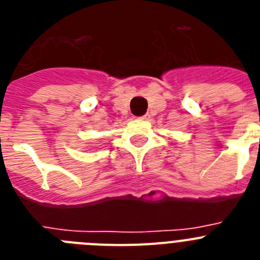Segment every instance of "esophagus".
I'll use <instances>...</instances> for the list:
<instances>
[{
	"instance_id": "obj_1",
	"label": "esophagus",
	"mask_w": 260,
	"mask_h": 260,
	"mask_svg": "<svg viewBox=\"0 0 260 260\" xmlns=\"http://www.w3.org/2000/svg\"><path fill=\"white\" fill-rule=\"evenodd\" d=\"M150 114L147 113V114H144V116H142V117H139V119H150Z\"/></svg>"
}]
</instances>
